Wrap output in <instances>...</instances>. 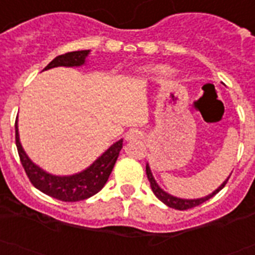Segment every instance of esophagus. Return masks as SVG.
Returning <instances> with one entry per match:
<instances>
[{
  "label": "esophagus",
  "instance_id": "obj_1",
  "mask_svg": "<svg viewBox=\"0 0 255 255\" xmlns=\"http://www.w3.org/2000/svg\"><path fill=\"white\" fill-rule=\"evenodd\" d=\"M140 136H142V132H140L139 130L130 129L129 131L125 134V139L126 140H135V139H138V138H140Z\"/></svg>",
  "mask_w": 255,
  "mask_h": 255
}]
</instances>
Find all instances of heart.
<instances>
[{"label": "heart", "mask_w": 255, "mask_h": 255, "mask_svg": "<svg viewBox=\"0 0 255 255\" xmlns=\"http://www.w3.org/2000/svg\"><path fill=\"white\" fill-rule=\"evenodd\" d=\"M161 73H164V74H169L170 71L167 69V70H161Z\"/></svg>", "instance_id": "b5f03b06"}]
</instances>
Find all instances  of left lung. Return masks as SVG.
Here are the masks:
<instances>
[{"mask_svg":"<svg viewBox=\"0 0 255 255\" xmlns=\"http://www.w3.org/2000/svg\"><path fill=\"white\" fill-rule=\"evenodd\" d=\"M146 173H147V178H148V181H150L151 189H152L153 194L156 195L157 198L160 199L164 205L169 206V207H172V208H176V210H188V208L195 207V206H198V205H201V203H203V202L208 201V199L212 198V197H214L215 194H218L219 191L222 190V189L226 186L227 181H228V178H229V177H227V180L224 181V182H223V184L220 185L218 189H216V190L212 191L211 194L206 195V197H202V198L186 199V198H180V197H174V195L169 194V193H167L165 190H163V189L159 186V184L156 182L155 177H153L152 172H151L150 164L148 163L146 164Z\"/></svg>","mask_w":255,"mask_h":255,"instance_id":"8db88e82","label":"left lung"}]
</instances>
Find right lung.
Instances as JSON below:
<instances>
[{
  "label": "right lung",
  "mask_w": 255,
  "mask_h": 255,
  "mask_svg": "<svg viewBox=\"0 0 255 255\" xmlns=\"http://www.w3.org/2000/svg\"><path fill=\"white\" fill-rule=\"evenodd\" d=\"M90 53H91V50L88 49L61 54L50 61L49 64L44 67V70H49V69L58 66H83L87 62V57L90 56ZM15 143L23 168L26 170L27 176L33 186L39 189L40 191H43L44 194L64 202L83 201L102 190L104 185L107 184L109 174L112 172L116 160L119 157L120 151L123 148V139L117 140L86 169L74 174L57 176V174H52L47 170H44L43 168H40L37 164H35L29 159L26 151L23 150L22 143L19 139L18 120L15 121Z\"/></svg>",
  "instance_id": "add662e5"
}]
</instances>
